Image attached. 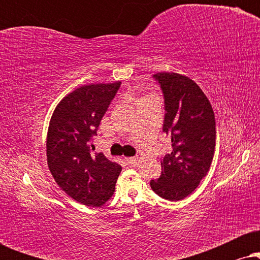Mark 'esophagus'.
<instances>
[{
	"label": "esophagus",
	"instance_id": "obj_1",
	"mask_svg": "<svg viewBox=\"0 0 260 260\" xmlns=\"http://www.w3.org/2000/svg\"><path fill=\"white\" fill-rule=\"evenodd\" d=\"M124 159H125L127 163H135L138 159V157L137 156H134V157H124Z\"/></svg>",
	"mask_w": 260,
	"mask_h": 260
}]
</instances>
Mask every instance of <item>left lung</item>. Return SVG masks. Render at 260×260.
Here are the masks:
<instances>
[{
	"label": "left lung",
	"mask_w": 260,
	"mask_h": 260,
	"mask_svg": "<svg viewBox=\"0 0 260 260\" xmlns=\"http://www.w3.org/2000/svg\"><path fill=\"white\" fill-rule=\"evenodd\" d=\"M155 79L165 94L163 131L172 138V152L161 161L159 179L150 182L158 197L179 201L197 189L211 168L215 150V118L200 86L189 77L158 72Z\"/></svg>",
	"instance_id": "1"
}]
</instances>
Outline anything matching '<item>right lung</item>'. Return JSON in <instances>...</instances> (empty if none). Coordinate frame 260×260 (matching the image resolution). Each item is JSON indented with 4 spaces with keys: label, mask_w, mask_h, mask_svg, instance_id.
<instances>
[{
    "label": "right lung",
    "mask_w": 260,
    "mask_h": 260,
    "mask_svg": "<svg viewBox=\"0 0 260 260\" xmlns=\"http://www.w3.org/2000/svg\"><path fill=\"white\" fill-rule=\"evenodd\" d=\"M119 86L120 81L79 86L59 102L49 120V172L56 184L81 205L101 207L109 201L122 172L118 163L102 152L92 154L88 142Z\"/></svg>",
    "instance_id": "1"
}]
</instances>
